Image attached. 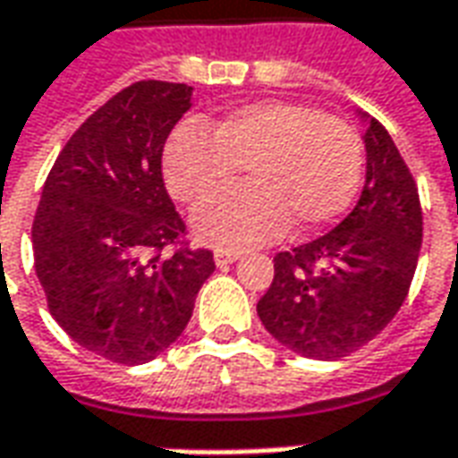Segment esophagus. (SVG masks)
<instances>
[{
	"instance_id": "esophagus-1",
	"label": "esophagus",
	"mask_w": 458,
	"mask_h": 458,
	"mask_svg": "<svg viewBox=\"0 0 458 458\" xmlns=\"http://www.w3.org/2000/svg\"><path fill=\"white\" fill-rule=\"evenodd\" d=\"M213 258H216L217 266L223 268V266H230V263H235V260L241 258V253H238V250H225V248H217Z\"/></svg>"
}]
</instances>
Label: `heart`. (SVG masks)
<instances>
[{
  "label": "heart",
  "mask_w": 458,
  "mask_h": 458,
  "mask_svg": "<svg viewBox=\"0 0 458 458\" xmlns=\"http://www.w3.org/2000/svg\"><path fill=\"white\" fill-rule=\"evenodd\" d=\"M363 140L346 120L295 102H255L216 123L180 124L163 150V177L177 203L200 205L232 187L248 189L203 205L192 233L242 248L281 235L316 233L346 213L363 177Z\"/></svg>",
  "instance_id": "b5f03b06"
}]
</instances>
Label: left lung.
Segmentation results:
<instances>
[{"instance_id":"obj_1","label":"left lung","mask_w":458,"mask_h":458,"mask_svg":"<svg viewBox=\"0 0 458 458\" xmlns=\"http://www.w3.org/2000/svg\"><path fill=\"white\" fill-rule=\"evenodd\" d=\"M366 182L356 208L331 233L273 258V283L258 316L298 356L335 360L384 331L411 288L424 216L399 148L363 114Z\"/></svg>"}]
</instances>
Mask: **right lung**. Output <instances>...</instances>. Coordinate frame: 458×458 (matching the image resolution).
Returning a JSON list of instances; mask_svg holds the SVG:
<instances>
[{
  "label": "right lung",
  "mask_w": 458,
  "mask_h": 458,
  "mask_svg": "<svg viewBox=\"0 0 458 458\" xmlns=\"http://www.w3.org/2000/svg\"><path fill=\"white\" fill-rule=\"evenodd\" d=\"M190 98L177 82L124 87L67 140L42 188L32 248L49 313L112 363H148L175 344L216 270L210 250L180 245L185 223L163 182L165 140Z\"/></svg>",
  "instance_id": "1"
}]
</instances>
